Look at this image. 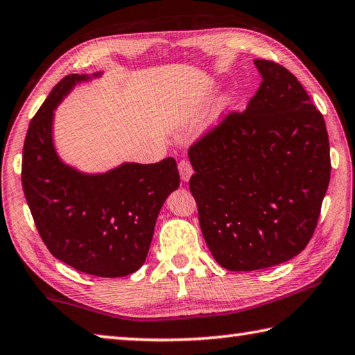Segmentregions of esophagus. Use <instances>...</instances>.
<instances>
[{
  "mask_svg": "<svg viewBox=\"0 0 355 355\" xmlns=\"http://www.w3.org/2000/svg\"><path fill=\"white\" fill-rule=\"evenodd\" d=\"M178 171H180V177H182L183 182H189V178L192 177V173H194V171H192V166L188 159H182L178 163Z\"/></svg>",
  "mask_w": 355,
  "mask_h": 355,
  "instance_id": "34e87169",
  "label": "esophagus"
}]
</instances>
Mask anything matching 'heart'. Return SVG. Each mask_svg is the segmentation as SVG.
<instances>
[{
    "mask_svg": "<svg viewBox=\"0 0 355 355\" xmlns=\"http://www.w3.org/2000/svg\"><path fill=\"white\" fill-rule=\"evenodd\" d=\"M230 105H232V97L230 95H225V97L220 100V110H227Z\"/></svg>",
    "mask_w": 355,
    "mask_h": 355,
    "instance_id": "heart-1",
    "label": "heart"
}]
</instances>
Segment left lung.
I'll use <instances>...</instances> for the list:
<instances>
[{
	"mask_svg": "<svg viewBox=\"0 0 355 355\" xmlns=\"http://www.w3.org/2000/svg\"><path fill=\"white\" fill-rule=\"evenodd\" d=\"M261 84L189 148V189L214 260L257 271L291 260L313 236L330 180L326 123L302 84L282 65L255 59Z\"/></svg>",
	"mask_w": 355,
	"mask_h": 355,
	"instance_id": "left-lung-1",
	"label": "left lung"
}]
</instances>
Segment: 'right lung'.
<instances>
[{
    "instance_id": "1",
    "label": "right lung",
    "mask_w": 355,
    "mask_h": 355,
    "mask_svg": "<svg viewBox=\"0 0 355 355\" xmlns=\"http://www.w3.org/2000/svg\"><path fill=\"white\" fill-rule=\"evenodd\" d=\"M101 75L71 73L48 95L29 123L21 183L35 227L58 260L97 277H123L146 263L159 209L180 175L173 158L84 172L59 156L56 107L78 84Z\"/></svg>"
}]
</instances>
